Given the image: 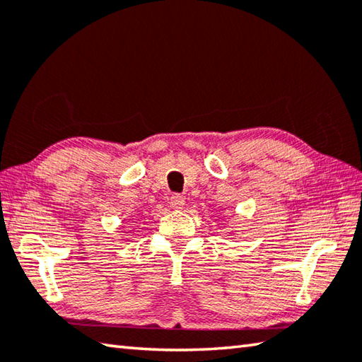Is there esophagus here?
<instances>
[{"label": "esophagus", "mask_w": 362, "mask_h": 362, "mask_svg": "<svg viewBox=\"0 0 362 362\" xmlns=\"http://www.w3.org/2000/svg\"><path fill=\"white\" fill-rule=\"evenodd\" d=\"M171 207L174 209V210H180V209H183V205H185V199H183L182 196H179V194H174L173 197H171Z\"/></svg>", "instance_id": "obj_1"}]
</instances>
